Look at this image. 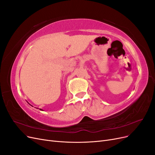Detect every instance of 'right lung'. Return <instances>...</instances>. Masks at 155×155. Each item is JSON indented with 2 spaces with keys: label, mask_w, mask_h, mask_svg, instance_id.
Listing matches in <instances>:
<instances>
[{
  "label": "right lung",
  "mask_w": 155,
  "mask_h": 155,
  "mask_svg": "<svg viewBox=\"0 0 155 155\" xmlns=\"http://www.w3.org/2000/svg\"><path fill=\"white\" fill-rule=\"evenodd\" d=\"M40 110H42V109H40Z\"/></svg>",
  "instance_id": "add662e5"
}]
</instances>
